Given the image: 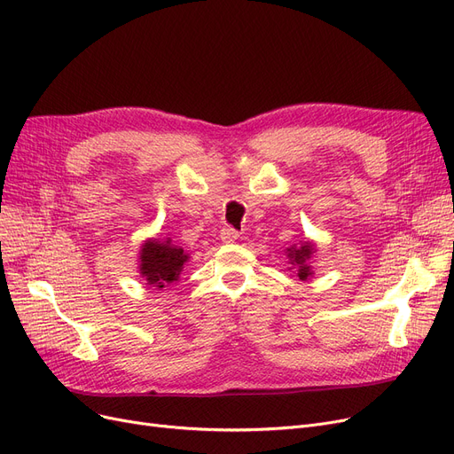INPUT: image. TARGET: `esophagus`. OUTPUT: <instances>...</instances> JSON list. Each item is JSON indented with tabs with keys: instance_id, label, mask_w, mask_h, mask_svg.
<instances>
[{
	"instance_id": "34e87169",
	"label": "esophagus",
	"mask_w": 454,
	"mask_h": 454,
	"mask_svg": "<svg viewBox=\"0 0 454 454\" xmlns=\"http://www.w3.org/2000/svg\"><path fill=\"white\" fill-rule=\"evenodd\" d=\"M221 239H223V243L230 245V243H235L237 239H239V233H237V230H233L231 226H226L221 231Z\"/></svg>"
}]
</instances>
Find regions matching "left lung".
Segmentation results:
<instances>
[{"label": "left lung", "mask_w": 454, "mask_h": 454, "mask_svg": "<svg viewBox=\"0 0 454 454\" xmlns=\"http://www.w3.org/2000/svg\"><path fill=\"white\" fill-rule=\"evenodd\" d=\"M313 254V245L305 243L301 248H289V257L293 261V265H298V276L300 279H307V276L311 274V270H309V267L305 265V261L311 257Z\"/></svg>", "instance_id": "8db88e82"}]
</instances>
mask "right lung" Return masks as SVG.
<instances>
[{"instance_id": "obj_1", "label": "right lung", "mask_w": 454, "mask_h": 454, "mask_svg": "<svg viewBox=\"0 0 454 454\" xmlns=\"http://www.w3.org/2000/svg\"><path fill=\"white\" fill-rule=\"evenodd\" d=\"M139 274L149 281V285L161 289L165 283L178 279V274L187 261L182 248L173 247L169 241H147L141 250Z\"/></svg>"}]
</instances>
